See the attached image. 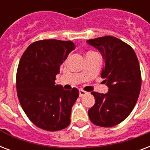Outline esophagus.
Instances as JSON below:
<instances>
[{
	"instance_id": "1",
	"label": "esophagus",
	"mask_w": 150,
	"mask_h": 150,
	"mask_svg": "<svg viewBox=\"0 0 150 150\" xmlns=\"http://www.w3.org/2000/svg\"><path fill=\"white\" fill-rule=\"evenodd\" d=\"M88 92H86V91H85V90H79V97H83L84 95H86V94H87Z\"/></svg>"
}]
</instances>
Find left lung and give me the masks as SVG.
<instances>
[{
    "instance_id": "obj_1",
    "label": "left lung",
    "mask_w": 150,
    "mask_h": 150,
    "mask_svg": "<svg viewBox=\"0 0 150 150\" xmlns=\"http://www.w3.org/2000/svg\"><path fill=\"white\" fill-rule=\"evenodd\" d=\"M86 42L102 56L105 66L100 75L108 88L106 93H91L95 104L88 115L95 125L114 127L130 115L139 98L142 85L139 60L133 49L117 38L105 36Z\"/></svg>"
}]
</instances>
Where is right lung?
<instances>
[{"instance_id": "right-lung-1", "label": "right lung", "mask_w": 150, "mask_h": 150, "mask_svg": "<svg viewBox=\"0 0 150 150\" xmlns=\"http://www.w3.org/2000/svg\"><path fill=\"white\" fill-rule=\"evenodd\" d=\"M75 49L71 41L42 40L30 45L19 60L17 95L27 117L39 128L57 131L70 124L79 90H64L55 80L61 64Z\"/></svg>"}]
</instances>
